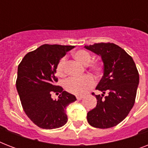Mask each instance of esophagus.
I'll return each instance as SVG.
<instances>
[{
  "label": "esophagus",
  "instance_id": "obj_1",
  "mask_svg": "<svg viewBox=\"0 0 148 148\" xmlns=\"http://www.w3.org/2000/svg\"><path fill=\"white\" fill-rule=\"evenodd\" d=\"M76 97L77 101H81V100H82L84 98V96H77Z\"/></svg>",
  "mask_w": 148,
  "mask_h": 148
}]
</instances>
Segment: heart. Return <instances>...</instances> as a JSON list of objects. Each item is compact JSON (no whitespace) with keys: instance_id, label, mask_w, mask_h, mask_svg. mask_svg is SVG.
<instances>
[{"instance_id":"heart-1","label":"heart","mask_w":148,"mask_h":148,"mask_svg":"<svg viewBox=\"0 0 148 148\" xmlns=\"http://www.w3.org/2000/svg\"><path fill=\"white\" fill-rule=\"evenodd\" d=\"M73 57L83 65H88L91 60V55L84 50H78L73 53ZM88 68L95 74H98L101 69V63L98 60H94L90 63ZM55 72L59 77L65 75V58H60L56 65ZM95 81L90 75H85L81 78H69L64 83V88L67 92L76 95H84L88 90L95 86Z\"/></svg>"}]
</instances>
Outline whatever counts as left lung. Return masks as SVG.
<instances>
[{
	"label": "left lung",
	"mask_w": 148,
	"mask_h": 148,
	"mask_svg": "<svg viewBox=\"0 0 148 148\" xmlns=\"http://www.w3.org/2000/svg\"><path fill=\"white\" fill-rule=\"evenodd\" d=\"M84 47L101 56L103 63V75L96 88L103 94L95 95L97 105L88 113L87 119L92 127L110 128L121 123L133 108L138 71L133 58L117 45L97 43Z\"/></svg>",
	"instance_id": "left-lung-1"
}]
</instances>
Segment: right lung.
I'll use <instances>...</instances> for the list:
<instances>
[{"label": "right lung", "instance_id": "add662e5", "mask_svg": "<svg viewBox=\"0 0 148 148\" xmlns=\"http://www.w3.org/2000/svg\"><path fill=\"white\" fill-rule=\"evenodd\" d=\"M74 46L44 45L24 56L17 68L16 88L22 108L34 124L43 129H54L67 121L66 108L75 96L56 85V65ZM60 93L58 100L51 94Z\"/></svg>", "mask_w": 148, "mask_h": 148}]
</instances>
